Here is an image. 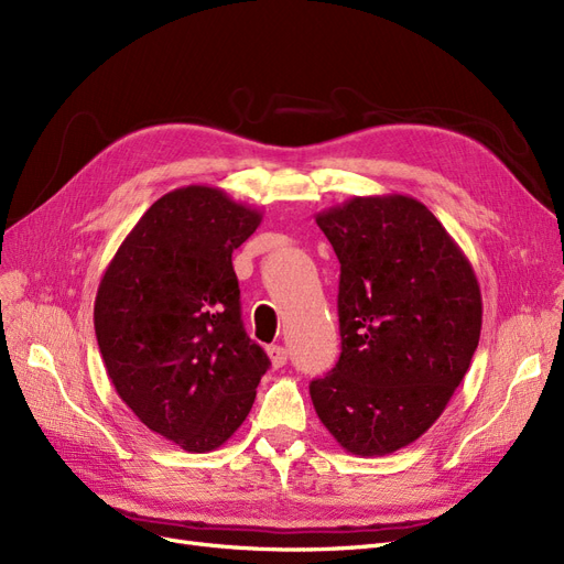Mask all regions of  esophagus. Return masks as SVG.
Returning a JSON list of instances; mask_svg holds the SVG:
<instances>
[{"instance_id": "esophagus-1", "label": "esophagus", "mask_w": 564, "mask_h": 564, "mask_svg": "<svg viewBox=\"0 0 564 564\" xmlns=\"http://www.w3.org/2000/svg\"><path fill=\"white\" fill-rule=\"evenodd\" d=\"M268 357H270V361H273L275 368H280V366L286 364V349L282 345H270L268 347Z\"/></svg>"}]
</instances>
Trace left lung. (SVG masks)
<instances>
[{
  "mask_svg": "<svg viewBox=\"0 0 564 564\" xmlns=\"http://www.w3.org/2000/svg\"><path fill=\"white\" fill-rule=\"evenodd\" d=\"M315 221L340 261L343 352L310 397L340 448L390 455L430 430L467 376L480 286L451 232L411 196H357Z\"/></svg>",
  "mask_w": 564,
  "mask_h": 564,
  "instance_id": "left-lung-1",
  "label": "left lung"
}]
</instances>
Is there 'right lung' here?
<instances>
[{
    "label": "right lung",
    "mask_w": 564,
    "mask_h": 564,
    "mask_svg": "<svg viewBox=\"0 0 564 564\" xmlns=\"http://www.w3.org/2000/svg\"><path fill=\"white\" fill-rule=\"evenodd\" d=\"M261 219L221 188H174L134 224L97 286L95 336L116 392L188 453L236 434L270 366L245 334L230 259Z\"/></svg>",
    "instance_id": "add662e5"
}]
</instances>
